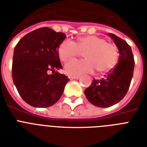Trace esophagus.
<instances>
[{
    "mask_svg": "<svg viewBox=\"0 0 147 147\" xmlns=\"http://www.w3.org/2000/svg\"><path fill=\"white\" fill-rule=\"evenodd\" d=\"M70 78H72V79H78V78H80V76H70Z\"/></svg>",
    "mask_w": 147,
    "mask_h": 147,
    "instance_id": "obj_1",
    "label": "esophagus"
}]
</instances>
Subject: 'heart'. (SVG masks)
Returning <instances> with one entry per match:
<instances>
[{"mask_svg":"<svg viewBox=\"0 0 147 147\" xmlns=\"http://www.w3.org/2000/svg\"><path fill=\"white\" fill-rule=\"evenodd\" d=\"M83 53L85 59H71L65 65V69L71 76L91 73L97 69L99 72H107L114 69L119 58L116 45L107 42L105 38L94 35L80 36L73 40L65 39L58 48V55L62 62Z\"/></svg>","mask_w":147,"mask_h":147,"instance_id":"heart-1","label":"heart"}]
</instances>
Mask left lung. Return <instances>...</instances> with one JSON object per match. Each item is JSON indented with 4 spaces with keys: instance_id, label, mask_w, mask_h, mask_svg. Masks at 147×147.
<instances>
[{
    "instance_id": "left-lung-1",
    "label": "left lung",
    "mask_w": 147,
    "mask_h": 147,
    "mask_svg": "<svg viewBox=\"0 0 147 147\" xmlns=\"http://www.w3.org/2000/svg\"><path fill=\"white\" fill-rule=\"evenodd\" d=\"M109 36L118 48L119 62L102 79H94L85 94L90 103L99 107H108L121 100L127 93L134 69L131 47L125 40L113 33Z\"/></svg>"
}]
</instances>
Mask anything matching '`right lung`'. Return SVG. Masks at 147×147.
<instances>
[{
  "instance_id": "right-lung-1",
  "label": "right lung",
  "mask_w": 147,
  "mask_h": 147,
  "mask_svg": "<svg viewBox=\"0 0 147 147\" xmlns=\"http://www.w3.org/2000/svg\"><path fill=\"white\" fill-rule=\"evenodd\" d=\"M66 36L49 27L27 33L16 45L12 78L17 92L28 105L50 107L62 96L69 78L55 71L62 69L58 48ZM51 71L53 74H49Z\"/></svg>"
}]
</instances>
